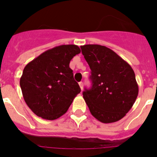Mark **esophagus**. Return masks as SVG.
Instances as JSON below:
<instances>
[{"instance_id": "1", "label": "esophagus", "mask_w": 157, "mask_h": 157, "mask_svg": "<svg viewBox=\"0 0 157 157\" xmlns=\"http://www.w3.org/2000/svg\"><path fill=\"white\" fill-rule=\"evenodd\" d=\"M79 86H80V89H83V82H80V83H79Z\"/></svg>"}]
</instances>
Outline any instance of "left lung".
I'll use <instances>...</instances> for the list:
<instances>
[{
	"label": "left lung",
	"mask_w": 157,
	"mask_h": 157,
	"mask_svg": "<svg viewBox=\"0 0 157 157\" xmlns=\"http://www.w3.org/2000/svg\"><path fill=\"white\" fill-rule=\"evenodd\" d=\"M91 70V88L83 97L91 115L103 123L121 119L132 108L139 87L131 66L109 48L101 45L80 46Z\"/></svg>",
	"instance_id": "obj_1"
}]
</instances>
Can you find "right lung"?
Returning <instances> with one entry per match:
<instances>
[{
    "label": "right lung",
    "instance_id": "right-lung-1",
    "mask_svg": "<svg viewBox=\"0 0 157 157\" xmlns=\"http://www.w3.org/2000/svg\"><path fill=\"white\" fill-rule=\"evenodd\" d=\"M80 52L76 45H62L45 51L25 66L20 79L23 98L32 112L55 120L66 113L80 92L70 62Z\"/></svg>",
    "mask_w": 157,
    "mask_h": 157
}]
</instances>
